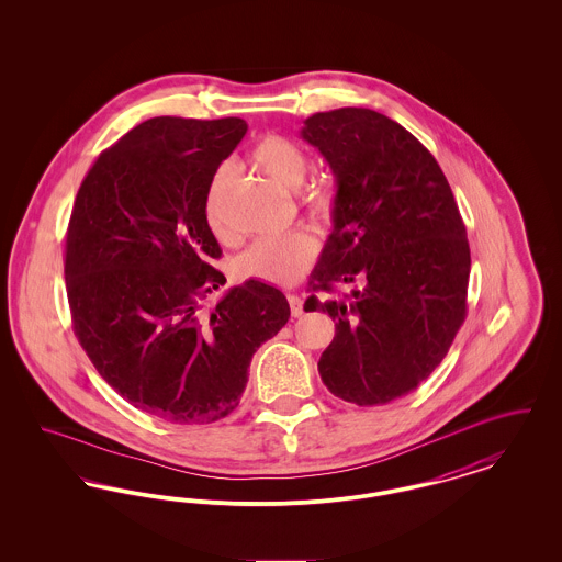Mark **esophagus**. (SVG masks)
Instances as JSON below:
<instances>
[{
	"label": "esophagus",
	"mask_w": 562,
	"mask_h": 562,
	"mask_svg": "<svg viewBox=\"0 0 562 562\" xmlns=\"http://www.w3.org/2000/svg\"><path fill=\"white\" fill-rule=\"evenodd\" d=\"M289 305H291V314H293L294 318H299V316L303 314V301H301V296L289 294Z\"/></svg>",
	"instance_id": "obj_1"
}]
</instances>
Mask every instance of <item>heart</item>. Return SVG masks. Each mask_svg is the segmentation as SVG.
I'll use <instances>...</instances> for the list:
<instances>
[{
  "mask_svg": "<svg viewBox=\"0 0 562 562\" xmlns=\"http://www.w3.org/2000/svg\"><path fill=\"white\" fill-rule=\"evenodd\" d=\"M252 160L266 170L269 177L280 183L282 188L296 189L307 177L310 158L305 149L286 138L282 134H268L263 136L255 149ZM227 181V168H218L214 175L213 186L209 191L206 202V216L214 229V234L223 236V223L216 213V193ZM303 211L316 223H330L335 214V200L328 189H310L303 200ZM316 259V241L305 232H289L282 236H269L252 241L240 257H238V271L246 278H255L276 286H291L307 269L312 268Z\"/></svg>",
  "mask_w": 562,
  "mask_h": 562,
  "instance_id": "heart-1",
  "label": "heart"
}]
</instances>
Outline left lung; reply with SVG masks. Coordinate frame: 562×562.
<instances>
[{"instance_id": "1", "label": "left lung", "mask_w": 562, "mask_h": 562, "mask_svg": "<svg viewBox=\"0 0 562 562\" xmlns=\"http://www.w3.org/2000/svg\"><path fill=\"white\" fill-rule=\"evenodd\" d=\"M337 183L333 232L303 310L326 312L324 385L374 406L417 390L442 362L465 318L470 246L453 191L428 149L373 109L341 108L303 122ZM339 283H358L328 297Z\"/></svg>"}]
</instances>
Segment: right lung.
<instances>
[{
	"label": "right lung",
	"mask_w": 562,
	"mask_h": 562,
	"mask_svg": "<svg viewBox=\"0 0 562 562\" xmlns=\"http://www.w3.org/2000/svg\"><path fill=\"white\" fill-rule=\"evenodd\" d=\"M248 131L240 117H151L105 149L81 181L65 246L74 330L134 408L211 424L240 404L248 367L291 318L261 280L225 284L206 218L218 164Z\"/></svg>",
	"instance_id": "obj_1"
}]
</instances>
